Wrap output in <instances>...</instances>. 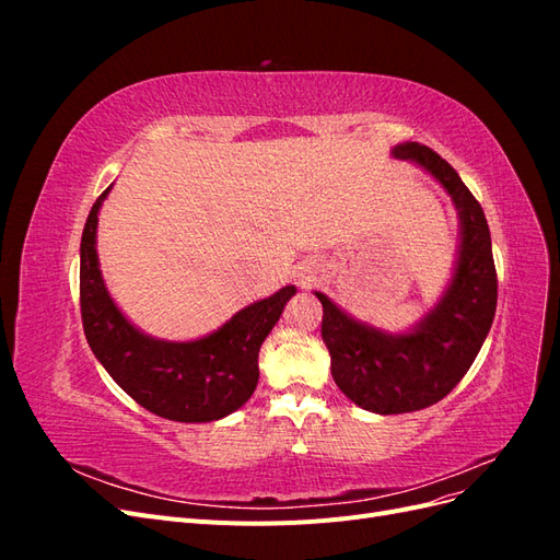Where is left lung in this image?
Wrapping results in <instances>:
<instances>
[{"instance_id":"left-lung-1","label":"left lung","mask_w":560,"mask_h":560,"mask_svg":"<svg viewBox=\"0 0 560 560\" xmlns=\"http://www.w3.org/2000/svg\"><path fill=\"white\" fill-rule=\"evenodd\" d=\"M393 156L420 165L444 186L460 217V247L444 296L411 331H381L315 292L336 385L364 411L381 416L420 411L444 399L477 360L498 306L493 247L479 200L430 147L401 142Z\"/></svg>"}]
</instances>
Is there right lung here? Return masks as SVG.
<instances>
[{"label":"right lung","mask_w":560,"mask_h":560,"mask_svg":"<svg viewBox=\"0 0 560 560\" xmlns=\"http://www.w3.org/2000/svg\"><path fill=\"white\" fill-rule=\"evenodd\" d=\"M109 191L112 186L93 202L81 235V319L97 362L124 393L161 418L210 422L238 411L259 383V348L296 287L254 301L196 341H163L140 331L109 296L97 261V212Z\"/></svg>","instance_id":"1"}]
</instances>
